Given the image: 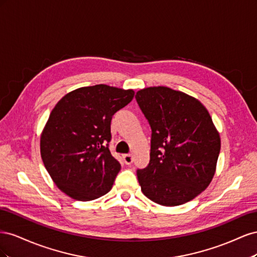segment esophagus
Wrapping results in <instances>:
<instances>
[{"label": "esophagus", "instance_id": "1", "mask_svg": "<svg viewBox=\"0 0 257 257\" xmlns=\"http://www.w3.org/2000/svg\"><path fill=\"white\" fill-rule=\"evenodd\" d=\"M123 161L126 165H131L133 163V155L132 154H124L123 155Z\"/></svg>", "mask_w": 257, "mask_h": 257}]
</instances>
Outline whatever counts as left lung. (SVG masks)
Segmentation results:
<instances>
[{"instance_id":"left-lung-1","label":"left lung","mask_w":257,"mask_h":257,"mask_svg":"<svg viewBox=\"0 0 257 257\" xmlns=\"http://www.w3.org/2000/svg\"><path fill=\"white\" fill-rule=\"evenodd\" d=\"M135 97L152 130L150 162L137 170L142 191L162 206L188 203L214 176L219 132L206 107L181 91L150 87Z\"/></svg>"}]
</instances>
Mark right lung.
Wrapping results in <instances>:
<instances>
[{
    "label": "right lung",
    "mask_w": 257,
    "mask_h": 257,
    "mask_svg": "<svg viewBox=\"0 0 257 257\" xmlns=\"http://www.w3.org/2000/svg\"><path fill=\"white\" fill-rule=\"evenodd\" d=\"M134 94L131 89L95 84L67 93L54 106L41 135V155L67 196L88 201L111 190L121 165L108 148L110 122Z\"/></svg>",
    "instance_id": "add662e5"
}]
</instances>
